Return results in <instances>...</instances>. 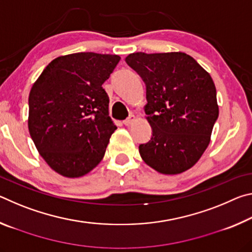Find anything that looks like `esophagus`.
<instances>
[{"mask_svg":"<svg viewBox=\"0 0 252 252\" xmlns=\"http://www.w3.org/2000/svg\"><path fill=\"white\" fill-rule=\"evenodd\" d=\"M134 121H135V116H133V114H130L129 118H126V120L123 121V125L126 126H131L132 123H133Z\"/></svg>","mask_w":252,"mask_h":252,"instance_id":"34e87169","label":"esophagus"}]
</instances>
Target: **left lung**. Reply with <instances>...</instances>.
Here are the masks:
<instances>
[{"label": "left lung", "instance_id": "obj_1", "mask_svg": "<svg viewBox=\"0 0 252 252\" xmlns=\"http://www.w3.org/2000/svg\"><path fill=\"white\" fill-rule=\"evenodd\" d=\"M126 62L147 89L144 111L152 135L139 146L140 156L163 174L190 169L206 151L219 116L210 74L182 52L132 53Z\"/></svg>", "mask_w": 252, "mask_h": 252}]
</instances>
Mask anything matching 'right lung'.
<instances>
[{
	"label": "right lung",
	"mask_w": 252,
	"mask_h": 252,
	"mask_svg": "<svg viewBox=\"0 0 252 252\" xmlns=\"http://www.w3.org/2000/svg\"><path fill=\"white\" fill-rule=\"evenodd\" d=\"M119 55L81 52L54 59L29 95V131L55 172L82 177L103 159L117 126L109 117V96L102 84Z\"/></svg>",
	"instance_id": "obj_1"
}]
</instances>
